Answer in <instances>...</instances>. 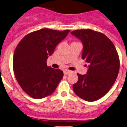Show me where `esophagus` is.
Wrapping results in <instances>:
<instances>
[{
    "label": "esophagus",
    "instance_id": "1",
    "mask_svg": "<svg viewBox=\"0 0 127 127\" xmlns=\"http://www.w3.org/2000/svg\"><path fill=\"white\" fill-rule=\"evenodd\" d=\"M70 73H71V71H70V70H65L64 71V75H68V74Z\"/></svg>",
    "mask_w": 127,
    "mask_h": 127
}]
</instances>
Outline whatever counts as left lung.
Segmentation results:
<instances>
[{
    "instance_id": "8db88e82",
    "label": "left lung",
    "mask_w": 127,
    "mask_h": 127,
    "mask_svg": "<svg viewBox=\"0 0 127 127\" xmlns=\"http://www.w3.org/2000/svg\"><path fill=\"white\" fill-rule=\"evenodd\" d=\"M71 34L82 41V59L89 64L86 75L77 73L78 80L73 85L74 93L89 102L99 99L110 90L119 74L117 51L102 32L86 29L75 30Z\"/></svg>"
}]
</instances>
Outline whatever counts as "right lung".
Wrapping results in <instances>:
<instances>
[{"label": "right lung", "mask_w": 127, "mask_h": 127, "mask_svg": "<svg viewBox=\"0 0 127 127\" xmlns=\"http://www.w3.org/2000/svg\"><path fill=\"white\" fill-rule=\"evenodd\" d=\"M70 31L41 29L28 34L18 44L13 54V71L30 97L42 99L51 95L62 79L63 71L47 66L46 62Z\"/></svg>", "instance_id": "obj_1"}]
</instances>
